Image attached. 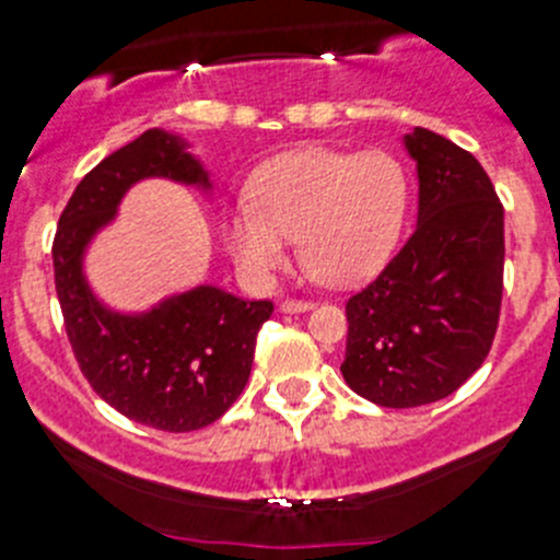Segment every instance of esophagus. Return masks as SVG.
<instances>
[{
  "label": "esophagus",
  "mask_w": 560,
  "mask_h": 560,
  "mask_svg": "<svg viewBox=\"0 0 560 560\" xmlns=\"http://www.w3.org/2000/svg\"><path fill=\"white\" fill-rule=\"evenodd\" d=\"M281 312L287 314H301V312H308V308H314V301H301V298H287V301H281Z\"/></svg>",
  "instance_id": "obj_1"
}]
</instances>
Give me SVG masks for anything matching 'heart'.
Returning a JSON list of instances; mask_svg holds the SVG:
<instances>
[{
    "instance_id": "obj_1",
    "label": "heart",
    "mask_w": 560,
    "mask_h": 560,
    "mask_svg": "<svg viewBox=\"0 0 560 560\" xmlns=\"http://www.w3.org/2000/svg\"><path fill=\"white\" fill-rule=\"evenodd\" d=\"M406 208L409 178L395 156L312 145L254 175L248 202L224 217V241L246 273L265 279L298 238L308 273L325 284H354L389 257Z\"/></svg>"
}]
</instances>
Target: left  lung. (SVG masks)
I'll list each match as a JSON object with an SVG mask.
<instances>
[{"mask_svg":"<svg viewBox=\"0 0 560 560\" xmlns=\"http://www.w3.org/2000/svg\"><path fill=\"white\" fill-rule=\"evenodd\" d=\"M415 233L347 301L341 374L365 400L411 409L453 395L493 347L504 295V206L485 167L417 127Z\"/></svg>","mask_w":560,"mask_h":560,"instance_id":"8db88e82","label":"left lung"}]
</instances>
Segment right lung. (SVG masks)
<instances>
[{
	"label": "right lung",
	"instance_id": "right-lung-1",
	"mask_svg": "<svg viewBox=\"0 0 560 560\" xmlns=\"http://www.w3.org/2000/svg\"><path fill=\"white\" fill-rule=\"evenodd\" d=\"M145 175L208 180L197 160L160 129L105 156L83 175L59 217L50 248L56 295L78 369L94 393L140 425L189 433L217 422L244 393L257 330L273 303L197 287L143 316L105 312L83 281V246Z\"/></svg>",
	"mask_w": 560,
	"mask_h": 560
}]
</instances>
